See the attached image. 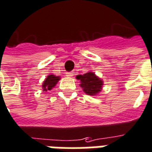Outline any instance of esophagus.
I'll use <instances>...</instances> for the list:
<instances>
[{
	"label": "esophagus",
	"instance_id": "1",
	"mask_svg": "<svg viewBox=\"0 0 152 152\" xmlns=\"http://www.w3.org/2000/svg\"><path fill=\"white\" fill-rule=\"evenodd\" d=\"M66 76L67 77H72V76H74V73L73 72H68V73H66Z\"/></svg>",
	"mask_w": 152,
	"mask_h": 152
}]
</instances>
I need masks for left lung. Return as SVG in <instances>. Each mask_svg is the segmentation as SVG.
<instances>
[{"mask_svg":"<svg viewBox=\"0 0 152 152\" xmlns=\"http://www.w3.org/2000/svg\"><path fill=\"white\" fill-rule=\"evenodd\" d=\"M77 79L81 81V86L83 91L88 95L95 96L101 91L103 82L97 78L92 72H88L83 75H78Z\"/></svg>","mask_w":152,"mask_h":152,"instance_id":"left-lung-1","label":"left lung"}]
</instances>
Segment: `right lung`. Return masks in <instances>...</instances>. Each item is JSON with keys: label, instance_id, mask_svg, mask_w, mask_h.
<instances>
[{"label": "right lung", "instance_id": "obj_1", "mask_svg": "<svg viewBox=\"0 0 152 152\" xmlns=\"http://www.w3.org/2000/svg\"><path fill=\"white\" fill-rule=\"evenodd\" d=\"M59 80H60V77H56L55 75L47 76V78H46V80L44 81L43 84H42L43 91H47V90H51L56 86L57 82Z\"/></svg>", "mask_w": 152, "mask_h": 152}]
</instances>
